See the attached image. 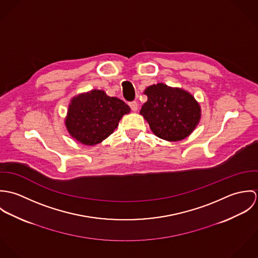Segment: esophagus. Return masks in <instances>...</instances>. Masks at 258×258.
Returning <instances> with one entry per match:
<instances>
[{"label": "esophagus", "mask_w": 258, "mask_h": 258, "mask_svg": "<svg viewBox=\"0 0 258 258\" xmlns=\"http://www.w3.org/2000/svg\"><path fill=\"white\" fill-rule=\"evenodd\" d=\"M129 106H130V108H131L132 111H136L138 109V103L136 101H131L129 103Z\"/></svg>", "instance_id": "esophagus-1"}]
</instances>
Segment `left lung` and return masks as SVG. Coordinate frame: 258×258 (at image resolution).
Instances as JSON below:
<instances>
[{
  "instance_id": "1",
  "label": "left lung",
  "mask_w": 258,
  "mask_h": 258,
  "mask_svg": "<svg viewBox=\"0 0 258 258\" xmlns=\"http://www.w3.org/2000/svg\"><path fill=\"white\" fill-rule=\"evenodd\" d=\"M144 93L148 100L140 114L159 138L167 141L183 140L198 125L201 108L188 92L158 83L147 87Z\"/></svg>"
}]
</instances>
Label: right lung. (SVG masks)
<instances>
[{
    "instance_id": "obj_1",
    "label": "right lung",
    "mask_w": 258,
    "mask_h": 258,
    "mask_svg": "<svg viewBox=\"0 0 258 258\" xmlns=\"http://www.w3.org/2000/svg\"><path fill=\"white\" fill-rule=\"evenodd\" d=\"M129 112L130 107L121 99L92 90L72 100L66 125L74 139L91 146L110 136L122 116Z\"/></svg>"
}]
</instances>
